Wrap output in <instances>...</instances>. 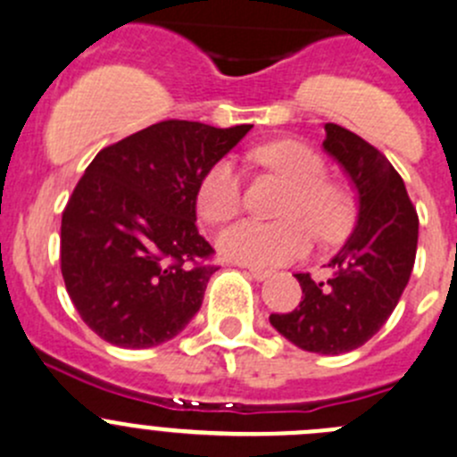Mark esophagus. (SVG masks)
<instances>
[{"mask_svg":"<svg viewBox=\"0 0 457 457\" xmlns=\"http://www.w3.org/2000/svg\"><path fill=\"white\" fill-rule=\"evenodd\" d=\"M247 274H250V277H254L256 278V281H265V278H268L270 277V274H272V272H270V270H263V268H252V265H247Z\"/></svg>","mask_w":457,"mask_h":457,"instance_id":"obj_1","label":"esophagus"}]
</instances>
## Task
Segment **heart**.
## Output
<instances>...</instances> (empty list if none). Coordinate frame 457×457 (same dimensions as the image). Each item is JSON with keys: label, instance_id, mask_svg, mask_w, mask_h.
Returning a JSON list of instances; mask_svg holds the SVG:
<instances>
[{"label": "heart", "instance_id": "heart-1", "mask_svg": "<svg viewBox=\"0 0 457 457\" xmlns=\"http://www.w3.org/2000/svg\"><path fill=\"white\" fill-rule=\"evenodd\" d=\"M252 158L292 183L281 207L283 220L243 219L220 229L219 252L245 265H277L308 252L310 229L323 243L339 241L351 229L355 210L344 187L323 179L326 162L314 149L296 140H274L252 149ZM196 205L212 223L232 219L241 207V179L229 158L214 162L198 183Z\"/></svg>", "mask_w": 457, "mask_h": 457}]
</instances>
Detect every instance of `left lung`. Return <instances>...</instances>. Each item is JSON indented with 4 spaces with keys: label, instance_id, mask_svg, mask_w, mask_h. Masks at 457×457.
I'll list each match as a JSON object with an SVG mask.
<instances>
[{
    "label": "left lung",
    "instance_id": "left-lung-1",
    "mask_svg": "<svg viewBox=\"0 0 457 457\" xmlns=\"http://www.w3.org/2000/svg\"><path fill=\"white\" fill-rule=\"evenodd\" d=\"M323 152L337 161L357 194V223L328 261V277L295 274L301 303L270 314L296 348L341 355L364 346L395 310L415 263L418 214L395 167L353 131L328 122Z\"/></svg>",
    "mask_w": 457,
    "mask_h": 457
}]
</instances>
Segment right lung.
Returning <instances> with one entry per match:
<instances>
[{
	"mask_svg": "<svg viewBox=\"0 0 457 457\" xmlns=\"http://www.w3.org/2000/svg\"><path fill=\"white\" fill-rule=\"evenodd\" d=\"M252 125L165 120L102 149L62 212L60 261L82 321L120 348L174 339L201 310L214 254L198 183Z\"/></svg>",
	"mask_w": 457,
	"mask_h": 457,
	"instance_id": "add662e5",
	"label": "right lung"
}]
</instances>
